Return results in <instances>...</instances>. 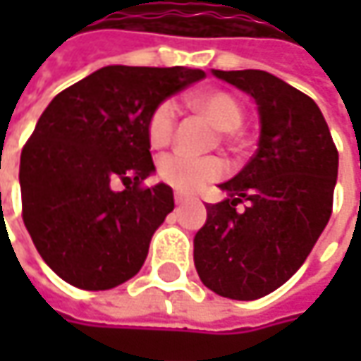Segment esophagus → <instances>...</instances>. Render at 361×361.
Segmentation results:
<instances>
[{
  "instance_id": "1",
  "label": "esophagus",
  "mask_w": 361,
  "mask_h": 361,
  "mask_svg": "<svg viewBox=\"0 0 361 361\" xmlns=\"http://www.w3.org/2000/svg\"><path fill=\"white\" fill-rule=\"evenodd\" d=\"M188 201H190L188 195H185V192H174V202H176V204H185V202Z\"/></svg>"
}]
</instances>
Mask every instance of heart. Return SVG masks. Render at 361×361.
<instances>
[{"mask_svg":"<svg viewBox=\"0 0 361 361\" xmlns=\"http://www.w3.org/2000/svg\"><path fill=\"white\" fill-rule=\"evenodd\" d=\"M190 102L202 110L209 118L216 124V128L223 132H231L239 128L243 122V106L241 102L225 90L204 92ZM178 122V104L173 98H166L152 108L148 122H146V134L148 140L154 148L171 145L174 130ZM227 173L225 164L219 159L211 157H188L183 152H171L164 154L159 160V176L171 187L195 192L209 183H215L223 178Z\"/></svg>","mask_w":361,"mask_h":361,"instance_id":"heart-1","label":"heart"}]
</instances>
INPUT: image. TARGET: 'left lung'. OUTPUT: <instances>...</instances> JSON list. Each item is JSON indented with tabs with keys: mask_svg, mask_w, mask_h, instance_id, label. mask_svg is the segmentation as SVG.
I'll return each mask as SVG.
<instances>
[{
	"mask_svg": "<svg viewBox=\"0 0 361 361\" xmlns=\"http://www.w3.org/2000/svg\"><path fill=\"white\" fill-rule=\"evenodd\" d=\"M213 74L255 98L259 148L207 207L195 235V267L216 295L253 301L303 265L326 229L338 180V148L312 98L263 70ZM245 200L247 207L236 211Z\"/></svg>",
	"mask_w": 361,
	"mask_h": 361,
	"instance_id": "left-lung-1",
	"label": "left lung"
}]
</instances>
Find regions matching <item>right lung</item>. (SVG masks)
Here are the masks:
<instances>
[{
    "mask_svg": "<svg viewBox=\"0 0 361 361\" xmlns=\"http://www.w3.org/2000/svg\"><path fill=\"white\" fill-rule=\"evenodd\" d=\"M202 78L180 66H106L44 110L21 150V216L63 281L100 291L140 271L174 209L169 185L142 187L154 171L146 122L159 102ZM116 180L122 191L111 188Z\"/></svg>",
    "mask_w": 361,
    "mask_h": 361,
    "instance_id": "add662e5",
    "label": "right lung"
}]
</instances>
